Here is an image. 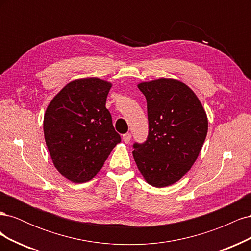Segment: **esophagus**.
<instances>
[{"instance_id": "34e87169", "label": "esophagus", "mask_w": 251, "mask_h": 251, "mask_svg": "<svg viewBox=\"0 0 251 251\" xmlns=\"http://www.w3.org/2000/svg\"><path fill=\"white\" fill-rule=\"evenodd\" d=\"M131 138H132V134H131V133H126V134H124V135H123V139H124V141H125L126 143L130 142Z\"/></svg>"}]
</instances>
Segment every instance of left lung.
<instances>
[{
	"label": "left lung",
	"mask_w": 251,
	"mask_h": 251,
	"mask_svg": "<svg viewBox=\"0 0 251 251\" xmlns=\"http://www.w3.org/2000/svg\"><path fill=\"white\" fill-rule=\"evenodd\" d=\"M147 98L149 135L133 144L137 168L149 184L165 187L179 181L198 158L208 121L199 98L185 83L160 78L138 85Z\"/></svg>",
	"instance_id": "8db88e82"
}]
</instances>
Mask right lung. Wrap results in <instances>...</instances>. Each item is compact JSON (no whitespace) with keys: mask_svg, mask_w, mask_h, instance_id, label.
Segmentation results:
<instances>
[{"mask_svg":"<svg viewBox=\"0 0 251 251\" xmlns=\"http://www.w3.org/2000/svg\"><path fill=\"white\" fill-rule=\"evenodd\" d=\"M111 87L96 77L73 80L45 113L44 135L53 164L74 183L93 179L121 141L105 108Z\"/></svg>","mask_w":251,"mask_h":251,"instance_id":"obj_1","label":"right lung"}]
</instances>
